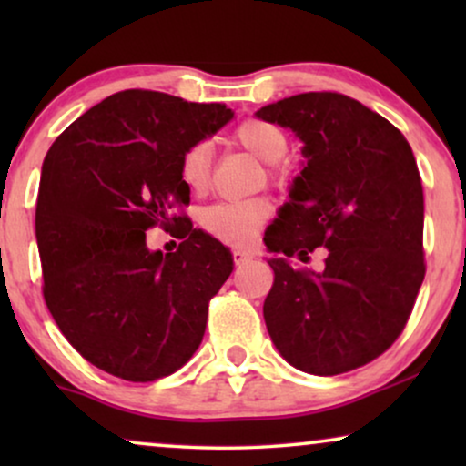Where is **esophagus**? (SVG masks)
<instances>
[{"instance_id": "1", "label": "esophagus", "mask_w": 466, "mask_h": 466, "mask_svg": "<svg viewBox=\"0 0 466 466\" xmlns=\"http://www.w3.org/2000/svg\"><path fill=\"white\" fill-rule=\"evenodd\" d=\"M231 254H233L235 265H246V263H250V260H252V254L246 252V250H239V248H233Z\"/></svg>"}]
</instances>
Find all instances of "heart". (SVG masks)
<instances>
[{
	"mask_svg": "<svg viewBox=\"0 0 466 466\" xmlns=\"http://www.w3.org/2000/svg\"><path fill=\"white\" fill-rule=\"evenodd\" d=\"M233 142L267 163V177L278 188H289L292 184V169L284 161L289 150V137L282 127L263 118H248L233 131ZM180 180L190 193H206L212 176V146L195 142L180 155L177 163ZM273 206L265 197H254L244 201H218L208 206L199 214V225L212 238L228 246H250L260 227L271 218Z\"/></svg>",
	"mask_w": 466,
	"mask_h": 466,
	"instance_id": "1",
	"label": "heart"
}]
</instances>
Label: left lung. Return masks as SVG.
<instances>
[{
    "mask_svg": "<svg viewBox=\"0 0 466 466\" xmlns=\"http://www.w3.org/2000/svg\"><path fill=\"white\" fill-rule=\"evenodd\" d=\"M258 118L290 127L308 158L265 244L284 257L324 252V269L271 258L267 330L292 367L339 375L384 354L424 282V193L411 146L348 95L301 93Z\"/></svg>",
    "mask_w": 466,
    "mask_h": 466,
    "instance_id": "1",
    "label": "left lung"
}]
</instances>
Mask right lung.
<instances>
[{
	"instance_id": "add662e5",
	"label": "right lung",
	"mask_w": 466,
	"mask_h": 466,
	"mask_svg": "<svg viewBox=\"0 0 466 466\" xmlns=\"http://www.w3.org/2000/svg\"><path fill=\"white\" fill-rule=\"evenodd\" d=\"M231 118L227 106L129 88L50 146L35 206L44 301L76 352L101 371L155 381L199 348L233 258L182 212L190 190L177 163ZM155 226L183 239L176 253L147 250L145 231Z\"/></svg>"
}]
</instances>
